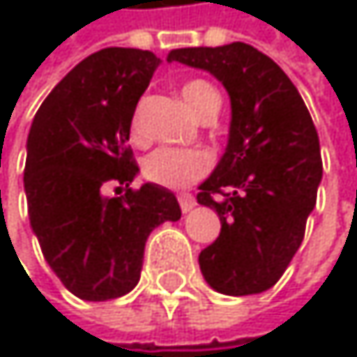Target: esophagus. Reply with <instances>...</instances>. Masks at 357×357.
Listing matches in <instances>:
<instances>
[{
  "label": "esophagus",
  "mask_w": 357,
  "mask_h": 357,
  "mask_svg": "<svg viewBox=\"0 0 357 357\" xmlns=\"http://www.w3.org/2000/svg\"><path fill=\"white\" fill-rule=\"evenodd\" d=\"M177 201H180V208L182 212H190L195 205H197V199L190 195V192H182V195H177Z\"/></svg>",
  "instance_id": "esophagus-1"
}]
</instances>
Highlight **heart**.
<instances>
[{"label": "heart", "mask_w": 357, "mask_h": 357, "mask_svg": "<svg viewBox=\"0 0 357 357\" xmlns=\"http://www.w3.org/2000/svg\"><path fill=\"white\" fill-rule=\"evenodd\" d=\"M182 100L190 109V113L201 117L205 109L214 100H218V96L208 83L190 81L182 87ZM130 137L139 145L147 141L139 113H135L130 121ZM212 165H214L212 154L199 147H158L156 152H152L145 158L143 175H145V180L154 182L158 186L177 190V188H186L203 180V177L210 173Z\"/></svg>", "instance_id": "obj_1"}]
</instances>
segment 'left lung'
<instances>
[{
	"label": "left lung",
	"mask_w": 357,
	"mask_h": 357,
	"mask_svg": "<svg viewBox=\"0 0 357 357\" xmlns=\"http://www.w3.org/2000/svg\"><path fill=\"white\" fill-rule=\"evenodd\" d=\"M167 59L208 70L231 98L227 149L197 195L220 218V236L199 255L203 278L225 296L261 294L291 264L317 203V128L289 77L250 45L175 49Z\"/></svg>",
	"instance_id": "left-lung-1"
}]
</instances>
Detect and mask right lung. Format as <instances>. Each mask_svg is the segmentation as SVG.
<instances>
[{"label":"right lung","mask_w":357,"mask_h":357,"mask_svg":"<svg viewBox=\"0 0 357 357\" xmlns=\"http://www.w3.org/2000/svg\"><path fill=\"white\" fill-rule=\"evenodd\" d=\"M158 66L152 51H96L53 87L33 117L23 177L29 222L47 264L81 300L132 291L149 233L182 216L171 190L149 182L128 188L139 173L130 121ZM107 183L126 185L125 195L105 197Z\"/></svg>","instance_id":"obj_1"}]
</instances>
